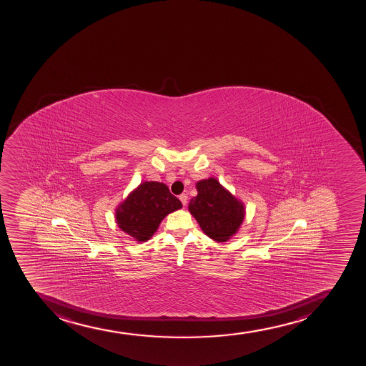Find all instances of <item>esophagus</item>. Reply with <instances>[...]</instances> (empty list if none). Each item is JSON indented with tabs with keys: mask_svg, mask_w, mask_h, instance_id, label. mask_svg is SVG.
I'll return each instance as SVG.
<instances>
[{
	"mask_svg": "<svg viewBox=\"0 0 366 366\" xmlns=\"http://www.w3.org/2000/svg\"><path fill=\"white\" fill-rule=\"evenodd\" d=\"M179 200H181L182 204L185 206L187 202H188V195H187V194H181V195H179Z\"/></svg>",
	"mask_w": 366,
	"mask_h": 366,
	"instance_id": "obj_1",
	"label": "esophagus"
}]
</instances>
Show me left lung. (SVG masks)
Wrapping results in <instances>:
<instances>
[{"label":"left lung","instance_id":"obj_1","mask_svg":"<svg viewBox=\"0 0 366 366\" xmlns=\"http://www.w3.org/2000/svg\"><path fill=\"white\" fill-rule=\"evenodd\" d=\"M197 189V197L189 202V211L208 237L225 242L236 234L242 224L243 204L214 178L199 182Z\"/></svg>","mask_w":366,"mask_h":366}]
</instances>
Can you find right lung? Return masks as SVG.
<instances>
[{"label":"right lung","mask_w":366,"mask_h":366,"mask_svg":"<svg viewBox=\"0 0 366 366\" xmlns=\"http://www.w3.org/2000/svg\"><path fill=\"white\" fill-rule=\"evenodd\" d=\"M181 207V201L169 192L167 185L144 182L117 209V223L122 230L143 242L150 239L169 213Z\"/></svg>","instance_id":"right-lung-1"}]
</instances>
